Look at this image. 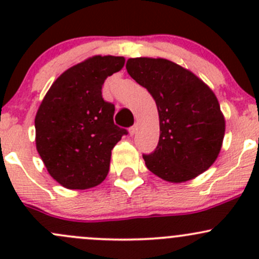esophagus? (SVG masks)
Returning <instances> with one entry per match:
<instances>
[{
	"mask_svg": "<svg viewBox=\"0 0 259 259\" xmlns=\"http://www.w3.org/2000/svg\"><path fill=\"white\" fill-rule=\"evenodd\" d=\"M137 129H138L137 125H133V126L129 129V134L132 135V137H133V135H135V133H137Z\"/></svg>",
	"mask_w": 259,
	"mask_h": 259,
	"instance_id": "esophagus-1",
	"label": "esophagus"
}]
</instances>
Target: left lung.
Instances as JSON below:
<instances>
[{
  "label": "left lung",
  "mask_w": 259,
  "mask_h": 259,
  "mask_svg": "<svg viewBox=\"0 0 259 259\" xmlns=\"http://www.w3.org/2000/svg\"><path fill=\"white\" fill-rule=\"evenodd\" d=\"M127 74L155 100L160 137L155 151L143 155L151 173L184 183L207 170L218 158L226 119L211 89L197 75L166 59L135 57Z\"/></svg>",
  "instance_id": "1"
}]
</instances>
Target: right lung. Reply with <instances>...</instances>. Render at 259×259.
I'll use <instances>...</instances> for the list:
<instances>
[{
    "mask_svg": "<svg viewBox=\"0 0 259 259\" xmlns=\"http://www.w3.org/2000/svg\"><path fill=\"white\" fill-rule=\"evenodd\" d=\"M124 64L122 56L96 55L74 65L54 81L36 113V149L50 176L67 189L104 182L111 150L127 134L114 124V105L101 95L106 77Z\"/></svg>",
    "mask_w": 259,
    "mask_h": 259,
    "instance_id": "add662e5",
    "label": "right lung"
}]
</instances>
